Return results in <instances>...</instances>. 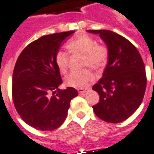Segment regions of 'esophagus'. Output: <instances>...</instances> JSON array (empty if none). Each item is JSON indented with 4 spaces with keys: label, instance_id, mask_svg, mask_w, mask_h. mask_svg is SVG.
I'll return each instance as SVG.
<instances>
[{
    "label": "esophagus",
    "instance_id": "34e87169",
    "mask_svg": "<svg viewBox=\"0 0 154 154\" xmlns=\"http://www.w3.org/2000/svg\"><path fill=\"white\" fill-rule=\"evenodd\" d=\"M77 91H78V93H79V94H84V93L87 92V90L84 89V88H78Z\"/></svg>",
    "mask_w": 154,
    "mask_h": 154
}]
</instances>
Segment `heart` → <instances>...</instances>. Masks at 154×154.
Masks as SVG:
<instances>
[{
	"label": "heart",
	"mask_w": 154,
	"mask_h": 154,
	"mask_svg": "<svg viewBox=\"0 0 154 154\" xmlns=\"http://www.w3.org/2000/svg\"><path fill=\"white\" fill-rule=\"evenodd\" d=\"M66 48L72 54L83 55L82 66H89L94 70L103 68L109 59V50L105 45L97 44L94 38L82 34L67 42ZM55 62L61 73H66L69 67L68 53L58 51L55 53ZM94 78L89 69L72 72L66 77V84L69 87L82 88L88 85Z\"/></svg>",
	"instance_id": "b5f03b06"
}]
</instances>
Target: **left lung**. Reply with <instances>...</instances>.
<instances>
[{
	"label": "left lung",
	"instance_id": "obj_1",
	"mask_svg": "<svg viewBox=\"0 0 154 154\" xmlns=\"http://www.w3.org/2000/svg\"><path fill=\"white\" fill-rule=\"evenodd\" d=\"M99 33L109 50L108 64L103 77L92 87L99 94L93 106L99 119L119 123L129 118L143 102L147 76L137 49L118 33L109 30H88Z\"/></svg>",
	"mask_w": 154,
	"mask_h": 154
}]
</instances>
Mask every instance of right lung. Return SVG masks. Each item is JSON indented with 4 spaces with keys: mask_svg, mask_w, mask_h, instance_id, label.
Returning <instances> with one entry per match:
<instances>
[{
    "mask_svg": "<svg viewBox=\"0 0 154 154\" xmlns=\"http://www.w3.org/2000/svg\"><path fill=\"white\" fill-rule=\"evenodd\" d=\"M75 31L42 36L21 52L12 74V100L23 121L40 131H53L62 125L77 89H60L62 82L55 62L61 43Z\"/></svg>",
    "mask_w": 154,
    "mask_h": 154,
    "instance_id": "add662e5",
    "label": "right lung"
}]
</instances>
